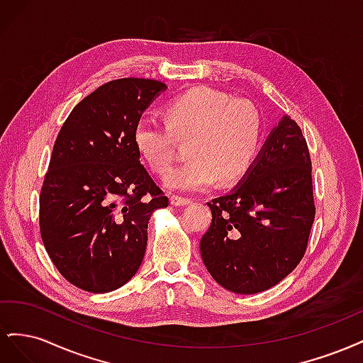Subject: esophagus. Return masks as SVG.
Masks as SVG:
<instances>
[{"instance_id":"1","label":"esophagus","mask_w":363,"mask_h":363,"mask_svg":"<svg viewBox=\"0 0 363 363\" xmlns=\"http://www.w3.org/2000/svg\"><path fill=\"white\" fill-rule=\"evenodd\" d=\"M191 203H192V200L186 199V196H180V195H172L171 196V204L172 206H188Z\"/></svg>"}]
</instances>
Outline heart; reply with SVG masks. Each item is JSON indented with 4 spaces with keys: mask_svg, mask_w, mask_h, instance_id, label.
I'll use <instances>...</instances> for the list:
<instances>
[{
    "mask_svg": "<svg viewBox=\"0 0 363 363\" xmlns=\"http://www.w3.org/2000/svg\"><path fill=\"white\" fill-rule=\"evenodd\" d=\"M167 116L168 123L152 113L142 115L133 140L151 171L164 177L175 160V136L189 139L191 159L167 179L172 189L201 191L218 180L224 186L233 184L257 157L262 119L247 100H233L211 87H195L168 103Z\"/></svg>",
    "mask_w": 363,
    "mask_h": 363,
    "instance_id": "obj_1",
    "label": "heart"
}]
</instances>
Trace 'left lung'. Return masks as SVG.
<instances>
[{"label":"left lung","instance_id":"obj_1","mask_svg":"<svg viewBox=\"0 0 363 363\" xmlns=\"http://www.w3.org/2000/svg\"><path fill=\"white\" fill-rule=\"evenodd\" d=\"M207 206L212 223L200 251L223 288L257 294L291 274L315 219L312 160L298 124L283 116L244 180Z\"/></svg>","mask_w":363,"mask_h":363}]
</instances>
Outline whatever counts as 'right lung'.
Listing matches in <instances>:
<instances>
[{
  "mask_svg": "<svg viewBox=\"0 0 363 363\" xmlns=\"http://www.w3.org/2000/svg\"><path fill=\"white\" fill-rule=\"evenodd\" d=\"M162 82L118 79L77 104L52 147L39 196L43 245L62 276L111 292L139 269L151 213L169 200L140 163L138 119Z\"/></svg>",
  "mask_w": 363,
  "mask_h": 363,
  "instance_id": "add662e5",
  "label": "right lung"
}]
</instances>
